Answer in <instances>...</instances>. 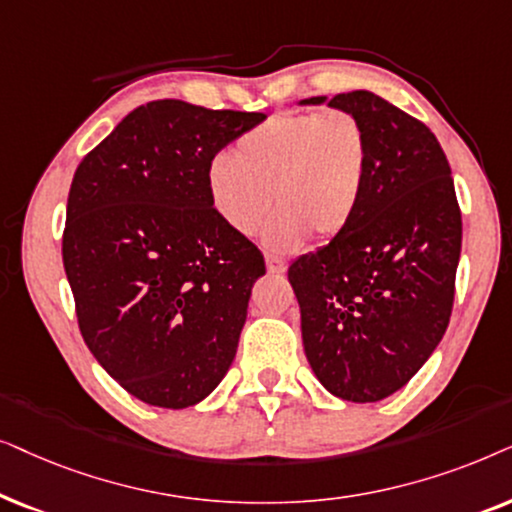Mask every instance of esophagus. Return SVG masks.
<instances>
[{"label":"esophagus","instance_id":"esophagus-1","mask_svg":"<svg viewBox=\"0 0 512 512\" xmlns=\"http://www.w3.org/2000/svg\"><path fill=\"white\" fill-rule=\"evenodd\" d=\"M285 269H288V262L281 260V257L267 255V271H269V274H283Z\"/></svg>","mask_w":512,"mask_h":512}]
</instances>
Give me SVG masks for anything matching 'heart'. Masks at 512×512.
<instances>
[{"label":"heart","mask_w":512,"mask_h":512,"mask_svg":"<svg viewBox=\"0 0 512 512\" xmlns=\"http://www.w3.org/2000/svg\"><path fill=\"white\" fill-rule=\"evenodd\" d=\"M367 133L344 109L278 114L241 135L231 154L208 163L206 185L215 213L236 234L260 229L274 206L281 210L264 231L276 252L309 241L327 243L349 227L367 177Z\"/></svg>","instance_id":"heart-1"}]
</instances>
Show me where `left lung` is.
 Segmentation results:
<instances>
[{"mask_svg": "<svg viewBox=\"0 0 512 512\" xmlns=\"http://www.w3.org/2000/svg\"><path fill=\"white\" fill-rule=\"evenodd\" d=\"M299 105L356 114L367 133V177L344 234L288 269L313 374L349 403L400 391L445 335L461 255V213L440 142L372 91Z\"/></svg>", "mask_w": 512, "mask_h": 512, "instance_id": "left-lung-1", "label": "left lung"}]
</instances>
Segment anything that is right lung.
<instances>
[{
  "mask_svg": "<svg viewBox=\"0 0 512 512\" xmlns=\"http://www.w3.org/2000/svg\"><path fill=\"white\" fill-rule=\"evenodd\" d=\"M267 114L147 102L79 163L63 264L81 337L128 393L185 410L236 356L264 257L215 213L206 173Z\"/></svg>",
  "mask_w": 512,
  "mask_h": 512,
  "instance_id": "1",
  "label": "right lung"
}]
</instances>
